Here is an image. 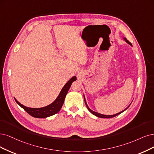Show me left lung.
Returning a JSON list of instances; mask_svg holds the SVG:
<instances>
[{
	"instance_id": "1",
	"label": "left lung",
	"mask_w": 154,
	"mask_h": 154,
	"mask_svg": "<svg viewBox=\"0 0 154 154\" xmlns=\"http://www.w3.org/2000/svg\"><path fill=\"white\" fill-rule=\"evenodd\" d=\"M124 40L125 41H126V42L127 43H128L129 44H130L132 46V44H131V43L130 42H129L128 40L126 38H124ZM84 101H85V104H86V106H87V108H88V110L91 113H93V115H94L95 116H96V117H100V118H112V117H116V116H118V115H119L120 114V113H121L122 112H123L124 111H125L128 108L129 106H128L126 109L125 110H122V112H119V113H116V114H114V115H111V116H106V115H103V114H100V113H97V112H94V111H93V110H91L89 108V106H88V105H87V103H86V100H85V97H84Z\"/></svg>"
}]
</instances>
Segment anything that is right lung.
<instances>
[{
	"label": "right lung",
	"mask_w": 154,
	"mask_h": 154,
	"mask_svg": "<svg viewBox=\"0 0 154 154\" xmlns=\"http://www.w3.org/2000/svg\"><path fill=\"white\" fill-rule=\"evenodd\" d=\"M76 77L74 76L72 77L69 81H68L64 87L62 88L60 94L58 97L55 100L54 102L42 108H39V109H33V108L26 107L24 105H21L20 103L17 101L15 98V101L17 103H18L21 108H23L28 114H30L31 116L34 117L35 118H45L51 116H53L56 113H58L61 107L63 105L64 100L65 98V96L69 90L71 85L73 81H76Z\"/></svg>",
	"instance_id": "1"
}]
</instances>
